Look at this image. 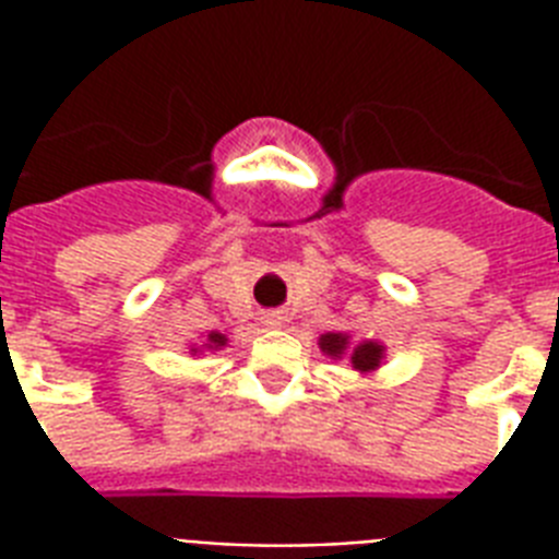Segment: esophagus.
Here are the masks:
<instances>
[{
  "label": "esophagus",
  "mask_w": 559,
  "mask_h": 559,
  "mask_svg": "<svg viewBox=\"0 0 559 559\" xmlns=\"http://www.w3.org/2000/svg\"><path fill=\"white\" fill-rule=\"evenodd\" d=\"M281 322H284V316H281V313H270V316H266V324H272V328H278Z\"/></svg>",
  "instance_id": "34e87169"
}]
</instances>
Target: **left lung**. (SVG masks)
<instances>
[{
  "instance_id": "obj_1",
  "label": "left lung",
  "mask_w": 559,
  "mask_h": 559,
  "mask_svg": "<svg viewBox=\"0 0 559 559\" xmlns=\"http://www.w3.org/2000/svg\"><path fill=\"white\" fill-rule=\"evenodd\" d=\"M319 345H322L324 354L342 357L345 348H348V336H342V333H324ZM380 359H382V345H377V342H362V345H357V348L350 350V362H354L357 371H371V368L380 366Z\"/></svg>"
}]
</instances>
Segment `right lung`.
<instances>
[{"label":"right lung","instance_id":"right-lung-1","mask_svg":"<svg viewBox=\"0 0 559 559\" xmlns=\"http://www.w3.org/2000/svg\"><path fill=\"white\" fill-rule=\"evenodd\" d=\"M219 345H226V336L223 333H209V348H219Z\"/></svg>","mask_w":559,"mask_h":559}]
</instances>
